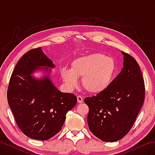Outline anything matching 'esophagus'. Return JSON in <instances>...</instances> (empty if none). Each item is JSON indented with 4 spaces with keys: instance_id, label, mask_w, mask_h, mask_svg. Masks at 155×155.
<instances>
[{
    "instance_id": "esophagus-1",
    "label": "esophagus",
    "mask_w": 155,
    "mask_h": 155,
    "mask_svg": "<svg viewBox=\"0 0 155 155\" xmlns=\"http://www.w3.org/2000/svg\"><path fill=\"white\" fill-rule=\"evenodd\" d=\"M77 100H78V102L79 103V104H81V103H83V98L81 96H78Z\"/></svg>"
}]
</instances>
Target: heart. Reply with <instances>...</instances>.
I'll use <instances>...</instances> for the list:
<instances>
[{"label":"heart","mask_w":155,"mask_h":155,"mask_svg":"<svg viewBox=\"0 0 155 155\" xmlns=\"http://www.w3.org/2000/svg\"><path fill=\"white\" fill-rule=\"evenodd\" d=\"M116 72V64L110 58L99 53H92L74 59L70 69L62 68L60 74L69 88L78 85V78H82V85L92 94H100L106 91L112 81Z\"/></svg>","instance_id":"heart-1"}]
</instances>
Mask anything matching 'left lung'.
I'll return each mask as SVG.
<instances>
[{"label": "left lung", "mask_w": 155, "mask_h": 155, "mask_svg": "<svg viewBox=\"0 0 155 155\" xmlns=\"http://www.w3.org/2000/svg\"><path fill=\"white\" fill-rule=\"evenodd\" d=\"M123 68L106 91L88 97L87 123L96 137L107 142L124 138L132 127L143 105L145 86L137 61L122 51Z\"/></svg>", "instance_id": "obj_1"}]
</instances>
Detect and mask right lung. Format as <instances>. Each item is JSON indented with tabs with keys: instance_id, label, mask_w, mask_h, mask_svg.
Listing matches in <instances>:
<instances>
[{
	"instance_id": "1",
	"label": "right lung",
	"mask_w": 155,
	"mask_h": 155,
	"mask_svg": "<svg viewBox=\"0 0 155 155\" xmlns=\"http://www.w3.org/2000/svg\"><path fill=\"white\" fill-rule=\"evenodd\" d=\"M55 65L41 47L32 49L19 59L8 89V101L17 124L28 137L46 140L61 129L66 114L77 97L61 92L51 80ZM41 71V76L34 74Z\"/></svg>"
}]
</instances>
